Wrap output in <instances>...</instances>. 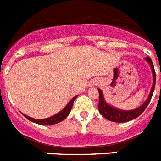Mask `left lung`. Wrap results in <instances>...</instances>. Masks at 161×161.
Returning <instances> with one entry per match:
<instances>
[{
    "mask_svg": "<svg viewBox=\"0 0 161 161\" xmlns=\"http://www.w3.org/2000/svg\"><path fill=\"white\" fill-rule=\"evenodd\" d=\"M145 59L147 60V63L149 64L153 72V85L151 88L149 96L146 100V102H144L143 104H142L139 108L133 109V110H121L119 108H116L110 106V105L107 103L105 101L104 97H103V94L102 91L100 89H98L99 91V112L102 114V116L106 118L107 119L110 120L112 122H117V123H124V122H128L130 120H132L140 116L144 110L146 109L147 105L150 102L152 96H153V90H154V87H155V80H156V74L154 71V67H153V62L149 57H146Z\"/></svg>",
    "mask_w": 161,
    "mask_h": 161,
    "instance_id": "8db88e82",
    "label": "left lung"
}]
</instances>
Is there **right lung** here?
Here are the masks:
<instances>
[{
    "mask_svg": "<svg viewBox=\"0 0 161 161\" xmlns=\"http://www.w3.org/2000/svg\"><path fill=\"white\" fill-rule=\"evenodd\" d=\"M77 96H74L73 98L71 99V101L68 102V104L65 106V108H63L62 110L60 111L59 113L56 114L53 116H51L49 118H47V119H33V118H31L29 116H27L25 114H22L25 116V117L29 119L30 121H31L33 123L38 124V125H55V124H58L59 122H61L62 120H64L65 118L67 117L70 114V112L71 110V108H72V105H73V102H74L75 99L77 98Z\"/></svg>",
    "mask_w": 161,
    "mask_h": 161,
    "instance_id": "add662e5",
    "label": "right lung"
}]
</instances>
